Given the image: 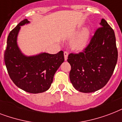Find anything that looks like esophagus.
Instances as JSON below:
<instances>
[{"label": "esophagus", "instance_id": "1", "mask_svg": "<svg viewBox=\"0 0 122 122\" xmlns=\"http://www.w3.org/2000/svg\"><path fill=\"white\" fill-rule=\"evenodd\" d=\"M64 56H65V60L66 61L68 59V52H64Z\"/></svg>", "mask_w": 122, "mask_h": 122}]
</instances>
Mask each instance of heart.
Here are the masks:
<instances>
[{
    "mask_svg": "<svg viewBox=\"0 0 122 122\" xmlns=\"http://www.w3.org/2000/svg\"><path fill=\"white\" fill-rule=\"evenodd\" d=\"M91 29L90 27H85L82 29L71 41L70 46L73 49L76 51H81L89 46L91 38Z\"/></svg>",
    "mask_w": 122,
    "mask_h": 122,
    "instance_id": "1",
    "label": "heart"
}]
</instances>
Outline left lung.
<instances>
[{
	"label": "left lung",
	"instance_id": "1",
	"mask_svg": "<svg viewBox=\"0 0 122 122\" xmlns=\"http://www.w3.org/2000/svg\"><path fill=\"white\" fill-rule=\"evenodd\" d=\"M91 42L83 52L69 54L70 79L74 88L81 92H94L108 83L118 59L113 30L104 19L99 23Z\"/></svg>",
	"mask_w": 122,
	"mask_h": 122
}]
</instances>
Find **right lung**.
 Segmentation results:
<instances>
[{
	"mask_svg": "<svg viewBox=\"0 0 122 122\" xmlns=\"http://www.w3.org/2000/svg\"><path fill=\"white\" fill-rule=\"evenodd\" d=\"M30 23L25 19L9 33L4 60L9 76L14 84L27 92L38 94L49 89L54 75L65 59L63 51L56 54L41 52L32 56L22 52L17 42L18 33L21 26Z\"/></svg>",
	"mask_w": 122,
	"mask_h": 122,
	"instance_id": "obj_1",
	"label": "right lung"
}]
</instances>
